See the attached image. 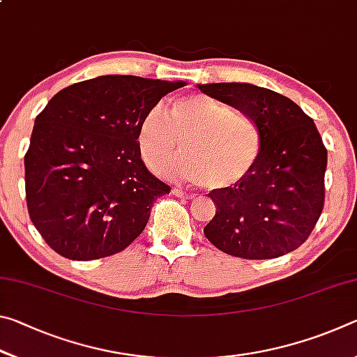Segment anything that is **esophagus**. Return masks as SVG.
Instances as JSON below:
<instances>
[{
  "label": "esophagus",
  "mask_w": 357,
  "mask_h": 357,
  "mask_svg": "<svg viewBox=\"0 0 357 357\" xmlns=\"http://www.w3.org/2000/svg\"><path fill=\"white\" fill-rule=\"evenodd\" d=\"M172 193H173L174 197H189V195H187V192L183 189V187H173Z\"/></svg>",
  "instance_id": "34e87169"
}]
</instances>
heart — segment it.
<instances>
[{
    "instance_id": "1",
    "label": "heart",
    "mask_w": 357,
    "mask_h": 357,
    "mask_svg": "<svg viewBox=\"0 0 357 357\" xmlns=\"http://www.w3.org/2000/svg\"><path fill=\"white\" fill-rule=\"evenodd\" d=\"M185 148V157L173 168L174 176L225 190L243 181L259 154V135L244 113L234 112L206 94L174 99L168 113L155 105L138 129V148L144 164L164 172Z\"/></svg>"
}]
</instances>
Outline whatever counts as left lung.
<instances>
[{"instance_id":"obj_1","label":"left lung","mask_w":357,"mask_h":357,"mask_svg":"<svg viewBox=\"0 0 357 357\" xmlns=\"http://www.w3.org/2000/svg\"><path fill=\"white\" fill-rule=\"evenodd\" d=\"M243 112L258 130L255 165L238 184L211 190L217 206L204 236L228 255L271 259L298 249L324 206L328 149L310 116L291 99L250 83L198 84Z\"/></svg>"}]
</instances>
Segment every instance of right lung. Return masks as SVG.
<instances>
[{
  "label": "right lung",
  "instance_id": "obj_1",
  "mask_svg": "<svg viewBox=\"0 0 357 357\" xmlns=\"http://www.w3.org/2000/svg\"><path fill=\"white\" fill-rule=\"evenodd\" d=\"M184 82L102 75L74 83L34 121L25 154L29 219L64 258L89 261L132 244L170 185L138 148L144 114Z\"/></svg>",
  "mask_w": 357,
  "mask_h": 357
}]
</instances>
